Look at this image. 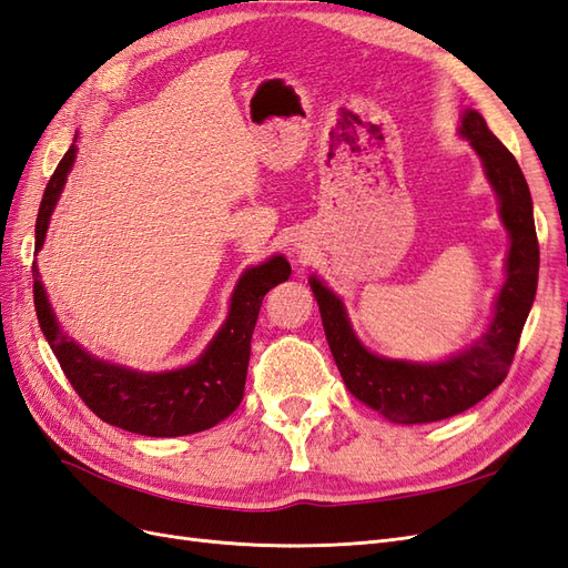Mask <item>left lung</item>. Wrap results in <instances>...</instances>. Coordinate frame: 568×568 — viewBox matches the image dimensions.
Returning <instances> with one entry per match:
<instances>
[{
    "label": "left lung",
    "mask_w": 568,
    "mask_h": 568,
    "mask_svg": "<svg viewBox=\"0 0 568 568\" xmlns=\"http://www.w3.org/2000/svg\"><path fill=\"white\" fill-rule=\"evenodd\" d=\"M459 134L484 163V173L500 205L509 236L505 284L497 291L488 329L464 348L438 363H412L372 353L357 338L346 305L313 274L311 288L320 305L343 384L359 403L395 424H428L448 419L474 407L500 386L519 346V336L536 301L540 251L532 222V201L517 159L488 130L484 115L464 109Z\"/></svg>",
    "instance_id": "obj_1"
}]
</instances>
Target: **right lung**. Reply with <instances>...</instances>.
I'll return each instance as SVG.
<instances>
[{"label":"right lung","mask_w":568,"mask_h":568,"mask_svg":"<svg viewBox=\"0 0 568 568\" xmlns=\"http://www.w3.org/2000/svg\"><path fill=\"white\" fill-rule=\"evenodd\" d=\"M75 140L44 189L36 225V251L44 246L51 213L57 209L68 173L73 170L78 156ZM288 274L291 265L282 253H274L261 265L246 267L232 291L227 317L205 351L192 365L168 372H140L84 351L61 329L40 280L38 263H32V294L40 329L84 405L99 419L125 432L175 438L205 432L227 419L242 403L257 313L267 291L286 282Z\"/></svg>","instance_id":"add662e5"}]
</instances>
